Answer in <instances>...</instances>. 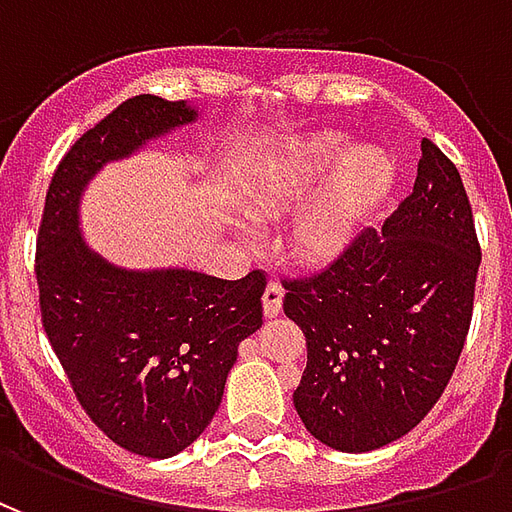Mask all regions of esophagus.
Masks as SVG:
<instances>
[{
	"mask_svg": "<svg viewBox=\"0 0 512 512\" xmlns=\"http://www.w3.org/2000/svg\"><path fill=\"white\" fill-rule=\"evenodd\" d=\"M263 312H266V318H277L282 312V288L277 282H271L263 293Z\"/></svg>",
	"mask_w": 512,
	"mask_h": 512,
	"instance_id": "34e87169",
	"label": "esophagus"
}]
</instances>
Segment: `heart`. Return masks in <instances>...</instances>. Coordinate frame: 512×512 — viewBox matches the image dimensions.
Segmentation results:
<instances>
[{"label": "heart", "instance_id": "obj_1", "mask_svg": "<svg viewBox=\"0 0 512 512\" xmlns=\"http://www.w3.org/2000/svg\"><path fill=\"white\" fill-rule=\"evenodd\" d=\"M326 186L301 216L296 246L310 260H329L343 252L356 227L376 211L378 202L392 191L397 167L376 147H356L340 131H315L288 139L257 169L255 213L277 216Z\"/></svg>", "mask_w": 512, "mask_h": 512}]
</instances>
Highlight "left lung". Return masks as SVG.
<instances>
[{
  "label": "left lung",
  "instance_id": "left-lung-1",
  "mask_svg": "<svg viewBox=\"0 0 512 512\" xmlns=\"http://www.w3.org/2000/svg\"><path fill=\"white\" fill-rule=\"evenodd\" d=\"M480 244L463 180L422 139L417 180L381 230L367 227L321 274L285 282L307 337L293 406L315 439L370 452L417 428L469 334Z\"/></svg>",
  "mask_w": 512,
  "mask_h": 512
}]
</instances>
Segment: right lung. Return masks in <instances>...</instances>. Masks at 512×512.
Returning <instances> with one entry per match:
<instances>
[{
	"instance_id": "right-lung-1",
	"label": "right lung",
	"mask_w": 512,
	"mask_h": 512,
	"mask_svg": "<svg viewBox=\"0 0 512 512\" xmlns=\"http://www.w3.org/2000/svg\"><path fill=\"white\" fill-rule=\"evenodd\" d=\"M200 109L128 98L65 153L38 233L40 312L84 411L123 450L172 458L211 425L238 345L263 326L266 277L123 268L87 244L82 194L112 161L197 123Z\"/></svg>"
}]
</instances>
